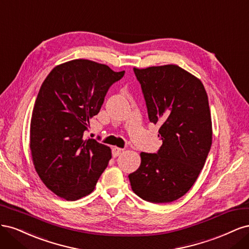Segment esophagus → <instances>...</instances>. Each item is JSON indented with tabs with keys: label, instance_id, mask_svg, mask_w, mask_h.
Returning <instances> with one entry per match:
<instances>
[{
	"label": "esophagus",
	"instance_id": "1",
	"mask_svg": "<svg viewBox=\"0 0 249 249\" xmlns=\"http://www.w3.org/2000/svg\"><path fill=\"white\" fill-rule=\"evenodd\" d=\"M123 148H120V147H117V146H114L112 148V155H113V157L114 158H116V157H118L120 154H122V152H123Z\"/></svg>",
	"mask_w": 249,
	"mask_h": 249
}]
</instances>
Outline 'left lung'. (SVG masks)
<instances>
[{
	"mask_svg": "<svg viewBox=\"0 0 249 249\" xmlns=\"http://www.w3.org/2000/svg\"><path fill=\"white\" fill-rule=\"evenodd\" d=\"M149 122L161 124L157 154L141 153L132 190L155 203L182 197L197 179L212 145V119L202 83L176 64L134 67Z\"/></svg>",
	"mask_w": 249,
	"mask_h": 249,
	"instance_id": "1",
	"label": "left lung"
}]
</instances>
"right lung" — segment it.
Listing matches in <instances>:
<instances>
[{
	"mask_svg": "<svg viewBox=\"0 0 249 249\" xmlns=\"http://www.w3.org/2000/svg\"><path fill=\"white\" fill-rule=\"evenodd\" d=\"M124 74L74 59L54 67L43 81L30 124V149L40 179L61 198L78 200L91 193L108 166L110 147L85 139L84 132L109 87Z\"/></svg>",
	"mask_w": 249,
	"mask_h": 249,
	"instance_id": "obj_1",
	"label": "right lung"
}]
</instances>
